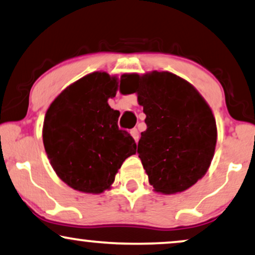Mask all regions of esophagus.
I'll list each match as a JSON object with an SVG mask.
<instances>
[{"instance_id":"1","label":"esophagus","mask_w":255,"mask_h":255,"mask_svg":"<svg viewBox=\"0 0 255 255\" xmlns=\"http://www.w3.org/2000/svg\"><path fill=\"white\" fill-rule=\"evenodd\" d=\"M130 135L133 136V138L135 140V142H137L138 141V137H140V134H138V130L136 128H133V129L130 130Z\"/></svg>"}]
</instances>
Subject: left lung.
<instances>
[{"label":"left lung","instance_id":"8db88e82","mask_svg":"<svg viewBox=\"0 0 255 255\" xmlns=\"http://www.w3.org/2000/svg\"><path fill=\"white\" fill-rule=\"evenodd\" d=\"M122 94H137L146 114L137 154L154 191L175 194L207 172L217 144L212 109L186 80L168 72L125 74Z\"/></svg>","mask_w":255,"mask_h":255}]
</instances>
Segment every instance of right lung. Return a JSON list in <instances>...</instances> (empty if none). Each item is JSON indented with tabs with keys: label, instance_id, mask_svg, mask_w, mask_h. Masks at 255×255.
I'll return each mask as SVG.
<instances>
[{
	"label": "right lung",
	"instance_id": "add662e5",
	"mask_svg": "<svg viewBox=\"0 0 255 255\" xmlns=\"http://www.w3.org/2000/svg\"><path fill=\"white\" fill-rule=\"evenodd\" d=\"M118 89V77L88 74L67 87L46 113L42 136L48 159L76 191L109 189L124 161L136 153L134 138L119 129L120 112L108 105Z\"/></svg>",
	"mask_w": 255,
	"mask_h": 255
}]
</instances>
